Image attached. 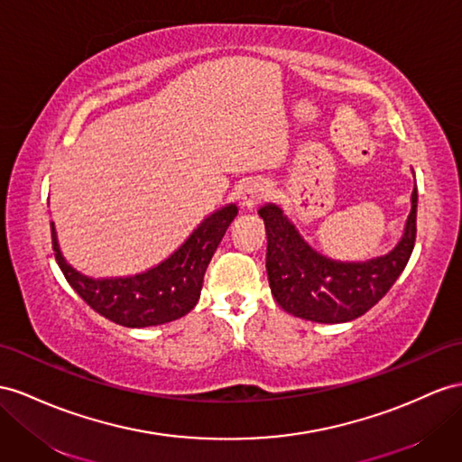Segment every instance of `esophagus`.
<instances>
[{
  "mask_svg": "<svg viewBox=\"0 0 462 462\" xmlns=\"http://www.w3.org/2000/svg\"><path fill=\"white\" fill-rule=\"evenodd\" d=\"M269 197V187L263 181H250L240 193V203L242 208L245 210H254L262 200Z\"/></svg>",
  "mask_w": 462,
  "mask_h": 462,
  "instance_id": "34e87169",
  "label": "esophagus"
}]
</instances>
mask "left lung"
I'll use <instances>...</instances> for the list:
<instances>
[{
    "mask_svg": "<svg viewBox=\"0 0 462 462\" xmlns=\"http://www.w3.org/2000/svg\"><path fill=\"white\" fill-rule=\"evenodd\" d=\"M398 244L384 255L365 262L328 257L302 238L275 203L259 207L267 232L269 287L282 310L318 324L351 322L381 300L404 271L416 242L418 189Z\"/></svg>",
    "mask_w": 462,
    "mask_h": 462,
    "instance_id": "left-lung-1",
    "label": "left lung"
}]
</instances>
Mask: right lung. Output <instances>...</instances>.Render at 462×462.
<instances>
[{"label": "right lung", "mask_w": 462, "mask_h": 462, "mask_svg": "<svg viewBox=\"0 0 462 462\" xmlns=\"http://www.w3.org/2000/svg\"><path fill=\"white\" fill-rule=\"evenodd\" d=\"M236 215L238 207L234 203L210 212L173 254L134 275H84L66 262L54 222H51L52 250L69 287L97 314L125 328L160 326L195 309L203 289L205 271Z\"/></svg>", "instance_id": "1"}]
</instances>
